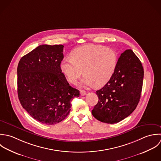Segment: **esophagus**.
I'll use <instances>...</instances> for the list:
<instances>
[{"label":"esophagus","instance_id":"esophagus-1","mask_svg":"<svg viewBox=\"0 0 161 161\" xmlns=\"http://www.w3.org/2000/svg\"><path fill=\"white\" fill-rule=\"evenodd\" d=\"M86 94V92L85 91H84V90H81L80 91V95L81 96H85Z\"/></svg>","mask_w":161,"mask_h":161}]
</instances>
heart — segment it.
Returning a JSON list of instances; mask_svg holds the SVG:
<instances>
[{"instance_id": "heart-1", "label": "heart", "mask_w": 161, "mask_h": 161, "mask_svg": "<svg viewBox=\"0 0 161 161\" xmlns=\"http://www.w3.org/2000/svg\"><path fill=\"white\" fill-rule=\"evenodd\" d=\"M71 58H64L61 69L68 81L76 83L83 73L81 86L100 87L107 83L113 76L118 65L117 52L111 48L100 45H88L74 49Z\"/></svg>"}]
</instances>
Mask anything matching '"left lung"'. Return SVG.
<instances>
[{"instance_id":"1","label":"left lung","mask_w":161,"mask_h":161,"mask_svg":"<svg viewBox=\"0 0 161 161\" xmlns=\"http://www.w3.org/2000/svg\"><path fill=\"white\" fill-rule=\"evenodd\" d=\"M144 69L132 50L121 53L113 76L97 91L98 102L92 113L98 121L117 123L136 108L142 88Z\"/></svg>"}]
</instances>
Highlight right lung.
Segmentation results:
<instances>
[{
	"label": "right lung",
	"mask_w": 161,
	"mask_h": 161,
	"mask_svg": "<svg viewBox=\"0 0 161 161\" xmlns=\"http://www.w3.org/2000/svg\"><path fill=\"white\" fill-rule=\"evenodd\" d=\"M62 45H42L21 58L17 67V93L22 107L35 120L52 125L63 121L80 91L62 72Z\"/></svg>",
	"instance_id": "obj_1"
}]
</instances>
